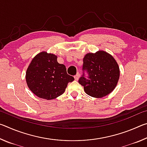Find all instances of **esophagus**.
<instances>
[{"label": "esophagus", "mask_w": 147, "mask_h": 147, "mask_svg": "<svg viewBox=\"0 0 147 147\" xmlns=\"http://www.w3.org/2000/svg\"><path fill=\"white\" fill-rule=\"evenodd\" d=\"M80 78V74L79 73H77L75 76H74V79L76 80H78Z\"/></svg>", "instance_id": "34e87169"}]
</instances>
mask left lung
Listing matches in <instances>:
<instances>
[{
    "mask_svg": "<svg viewBox=\"0 0 147 147\" xmlns=\"http://www.w3.org/2000/svg\"><path fill=\"white\" fill-rule=\"evenodd\" d=\"M83 74L78 80L88 95L102 98L112 92L119 78V67L112 56L104 51L88 53L83 59ZM85 71L88 76H85Z\"/></svg>",
    "mask_w": 147,
    "mask_h": 147,
    "instance_id": "8db88e82",
    "label": "left lung"
}]
</instances>
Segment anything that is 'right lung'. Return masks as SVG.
<instances>
[{"label": "right lung", "mask_w": 147, "mask_h": 147, "mask_svg": "<svg viewBox=\"0 0 147 147\" xmlns=\"http://www.w3.org/2000/svg\"><path fill=\"white\" fill-rule=\"evenodd\" d=\"M74 80L67 73L63 64L57 61V56L41 52L34 57L26 73L27 85L38 97L51 100L61 95L69 82Z\"/></svg>", "instance_id": "1"}]
</instances>
